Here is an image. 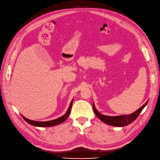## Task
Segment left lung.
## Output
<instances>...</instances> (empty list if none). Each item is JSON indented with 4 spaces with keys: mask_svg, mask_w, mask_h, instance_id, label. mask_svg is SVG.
Returning <instances> with one entry per match:
<instances>
[{
    "mask_svg": "<svg viewBox=\"0 0 160 160\" xmlns=\"http://www.w3.org/2000/svg\"><path fill=\"white\" fill-rule=\"evenodd\" d=\"M148 101L143 106H142V107L139 109L135 111L134 113L130 115L113 116H113L104 115L103 114L100 113L95 108L94 103H93V108L95 115L98 116L99 119H101L105 123L110 125H113V126H116V127H123V126H126V125L130 123H132L135 119H136V118L138 117V115L140 114V113L142 112L143 109L146 107V105L148 104Z\"/></svg>",
    "mask_w": 160,
    "mask_h": 160,
    "instance_id": "left-lung-1",
    "label": "left lung"
}]
</instances>
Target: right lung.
I'll return each mask as SVG.
<instances>
[{"instance_id":"right-lung-1","label":"right lung","mask_w":160,"mask_h":160,"mask_svg":"<svg viewBox=\"0 0 160 160\" xmlns=\"http://www.w3.org/2000/svg\"><path fill=\"white\" fill-rule=\"evenodd\" d=\"M72 103V100L71 101L69 107L68 109H67V112L65 115H63L62 116H61V117L57 118L56 119H53L51 121H47V122H37V121H32V120L28 119L24 117V116H22V115H21V116L28 123H29L32 125H34V126H36V127H52V126H54V125H59V124L62 123L67 119V118L69 117L70 111L71 109Z\"/></svg>"}]
</instances>
